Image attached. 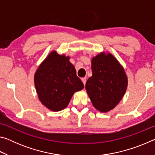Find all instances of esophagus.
Segmentation results:
<instances>
[{
	"label": "esophagus",
	"instance_id": "34e87169",
	"mask_svg": "<svg viewBox=\"0 0 155 155\" xmlns=\"http://www.w3.org/2000/svg\"><path fill=\"white\" fill-rule=\"evenodd\" d=\"M81 81H82V82L83 83L84 85H85V83H86V78H81Z\"/></svg>",
	"mask_w": 155,
	"mask_h": 155
}]
</instances>
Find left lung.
I'll return each instance as SVG.
<instances>
[{
    "instance_id": "1",
    "label": "left lung",
    "mask_w": 155,
    "mask_h": 155,
    "mask_svg": "<svg viewBox=\"0 0 155 155\" xmlns=\"http://www.w3.org/2000/svg\"><path fill=\"white\" fill-rule=\"evenodd\" d=\"M92 76L85 89L94 107L101 112L114 108L127 87V77L121 65L111 54L101 53L91 61Z\"/></svg>"
}]
</instances>
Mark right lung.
<instances>
[{
    "label": "right lung",
    "mask_w": 155,
    "mask_h": 155,
    "mask_svg": "<svg viewBox=\"0 0 155 155\" xmlns=\"http://www.w3.org/2000/svg\"><path fill=\"white\" fill-rule=\"evenodd\" d=\"M69 58L52 51L35 72V85L39 99L51 111L65 108L75 91L84 87Z\"/></svg>",
    "instance_id": "obj_1"
}]
</instances>
